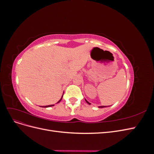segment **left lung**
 Wrapping results in <instances>:
<instances>
[{
  "mask_svg": "<svg viewBox=\"0 0 154 154\" xmlns=\"http://www.w3.org/2000/svg\"><path fill=\"white\" fill-rule=\"evenodd\" d=\"M85 101L87 102V103L88 105H91V103H89V102L87 101L86 100H85ZM103 107H106V106H99V108H103Z\"/></svg>",
  "mask_w": 154,
  "mask_h": 154,
  "instance_id": "1",
  "label": "left lung"
}]
</instances>
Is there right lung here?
I'll return each mask as SVG.
<instances>
[{
	"mask_svg": "<svg viewBox=\"0 0 154 154\" xmlns=\"http://www.w3.org/2000/svg\"><path fill=\"white\" fill-rule=\"evenodd\" d=\"M62 97H63V95H62V97H61V99H60L58 101V103H59V102H60V101H61L62 100ZM54 106V105H47V106H41V107H50V106Z\"/></svg>",
	"mask_w": 154,
	"mask_h": 154,
	"instance_id": "1",
	"label": "right lung"
}]
</instances>
